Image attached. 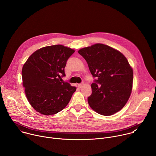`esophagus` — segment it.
<instances>
[{
    "label": "esophagus",
    "mask_w": 156,
    "mask_h": 156,
    "mask_svg": "<svg viewBox=\"0 0 156 156\" xmlns=\"http://www.w3.org/2000/svg\"><path fill=\"white\" fill-rule=\"evenodd\" d=\"M84 84V83H81L78 84V87H80H80H81Z\"/></svg>",
    "instance_id": "34e87169"
}]
</instances>
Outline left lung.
Instances as JSON below:
<instances>
[{
    "mask_svg": "<svg viewBox=\"0 0 156 156\" xmlns=\"http://www.w3.org/2000/svg\"><path fill=\"white\" fill-rule=\"evenodd\" d=\"M78 53L86 60L94 78L87 102L98 114L108 116L120 110L131 93L133 72L119 51L102 44L84 48Z\"/></svg>",
    "mask_w": 156,
    "mask_h": 156,
    "instance_id": "8db88e82",
    "label": "left lung"
}]
</instances>
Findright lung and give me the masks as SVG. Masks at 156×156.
<instances>
[{
  "instance_id": "add662e5",
  "label": "right lung",
  "mask_w": 156,
  "mask_h": 156,
  "mask_svg": "<svg viewBox=\"0 0 156 156\" xmlns=\"http://www.w3.org/2000/svg\"><path fill=\"white\" fill-rule=\"evenodd\" d=\"M75 52L62 45L44 47L35 51L22 69L23 86L28 102L37 112L51 115L63 110L76 87L60 82L69 58Z\"/></svg>"
}]
</instances>
